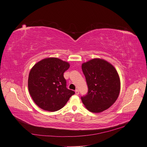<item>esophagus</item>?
<instances>
[{"mask_svg": "<svg viewBox=\"0 0 147 147\" xmlns=\"http://www.w3.org/2000/svg\"><path fill=\"white\" fill-rule=\"evenodd\" d=\"M75 93H76V94H77V95H78V94H79V90H78L77 89L75 90Z\"/></svg>", "mask_w": 147, "mask_h": 147, "instance_id": "1", "label": "esophagus"}]
</instances>
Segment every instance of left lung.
<instances>
[{"label": "left lung", "instance_id": "left-lung-1", "mask_svg": "<svg viewBox=\"0 0 147 147\" xmlns=\"http://www.w3.org/2000/svg\"><path fill=\"white\" fill-rule=\"evenodd\" d=\"M88 92L81 99L86 108L93 113L107 109L118 99L121 89L119 76L115 68L100 58H94L82 65Z\"/></svg>", "mask_w": 147, "mask_h": 147}]
</instances>
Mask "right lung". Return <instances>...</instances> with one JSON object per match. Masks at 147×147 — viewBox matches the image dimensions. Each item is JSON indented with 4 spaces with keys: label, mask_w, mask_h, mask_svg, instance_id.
<instances>
[{
    "label": "right lung",
    "mask_w": 147,
    "mask_h": 147,
    "mask_svg": "<svg viewBox=\"0 0 147 147\" xmlns=\"http://www.w3.org/2000/svg\"><path fill=\"white\" fill-rule=\"evenodd\" d=\"M70 64L55 57L36 63L29 72L28 86L34 102L43 110L61 109L75 92L66 87L64 73Z\"/></svg>",
    "instance_id": "add662e5"
}]
</instances>
